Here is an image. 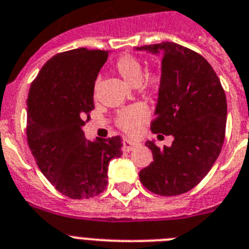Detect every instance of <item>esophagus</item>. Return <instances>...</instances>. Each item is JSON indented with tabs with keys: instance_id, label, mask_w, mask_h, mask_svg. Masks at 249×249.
Listing matches in <instances>:
<instances>
[{
	"instance_id": "esophagus-1",
	"label": "esophagus",
	"mask_w": 249,
	"mask_h": 249,
	"mask_svg": "<svg viewBox=\"0 0 249 249\" xmlns=\"http://www.w3.org/2000/svg\"><path fill=\"white\" fill-rule=\"evenodd\" d=\"M137 145H139V143L135 142V141H131V140L128 139L123 140V150H124V151H131V150L135 149Z\"/></svg>"
}]
</instances>
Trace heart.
Here are the masks:
<instances>
[{"mask_svg":"<svg viewBox=\"0 0 249 249\" xmlns=\"http://www.w3.org/2000/svg\"><path fill=\"white\" fill-rule=\"evenodd\" d=\"M116 72L131 85L142 88L145 91L155 92L159 90L161 84V76L157 71H147L143 73L142 61L135 55L124 54L116 61L114 65ZM99 90V83L96 81L94 85V94H98ZM149 117V109L143 104H133L124 109L121 110L117 116L116 123L122 131L128 135H136L139 132L140 127L147 120Z\"/></svg>","mask_w":249,"mask_h":249,"instance_id":"obj_1","label":"heart"}]
</instances>
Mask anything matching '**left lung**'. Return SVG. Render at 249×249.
I'll use <instances>...</instances> for the list:
<instances>
[{
	"label": "left lung",
	"instance_id": "1",
	"mask_svg": "<svg viewBox=\"0 0 249 249\" xmlns=\"http://www.w3.org/2000/svg\"><path fill=\"white\" fill-rule=\"evenodd\" d=\"M136 49L163 54L151 131L174 137L169 147L147 141L154 161L140 172V180L160 196L186 194L210 172L221 151L227 127L225 91L210 63L192 49L173 42Z\"/></svg>",
	"mask_w": 249,
	"mask_h": 249
}]
</instances>
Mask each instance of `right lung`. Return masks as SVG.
<instances>
[{"instance_id": "right-lung-1", "label": "right lung", "mask_w": 249, "mask_h": 249, "mask_svg": "<svg viewBox=\"0 0 249 249\" xmlns=\"http://www.w3.org/2000/svg\"><path fill=\"white\" fill-rule=\"evenodd\" d=\"M109 52L77 48L43 66L28 94L26 137L36 165L57 191L73 200L98 196L108 165L122 155L120 136L88 141L83 126L94 107V85Z\"/></svg>"}]
</instances>
